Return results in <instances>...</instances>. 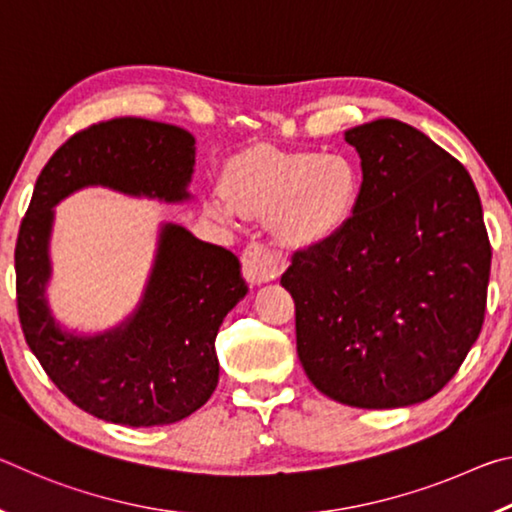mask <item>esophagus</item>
Here are the masks:
<instances>
[{
  "instance_id": "1",
  "label": "esophagus",
  "mask_w": 512,
  "mask_h": 512,
  "mask_svg": "<svg viewBox=\"0 0 512 512\" xmlns=\"http://www.w3.org/2000/svg\"><path fill=\"white\" fill-rule=\"evenodd\" d=\"M287 266V257L277 253L271 246L253 241L248 244L244 255H241V273H244L246 282L250 284H264L268 280H275L277 275Z\"/></svg>"
}]
</instances>
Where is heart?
Returning <instances> with one entry per match:
<instances>
[{
    "instance_id": "heart-1",
    "label": "heart",
    "mask_w": 512,
    "mask_h": 512,
    "mask_svg": "<svg viewBox=\"0 0 512 512\" xmlns=\"http://www.w3.org/2000/svg\"><path fill=\"white\" fill-rule=\"evenodd\" d=\"M361 178L339 153L259 151L241 158L228 176V201L212 210L271 216L284 244L316 246L339 232L359 201Z\"/></svg>"
}]
</instances>
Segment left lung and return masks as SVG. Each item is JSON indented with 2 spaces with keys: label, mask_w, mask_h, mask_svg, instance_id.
Returning <instances> with one entry per match:
<instances>
[{
  "label": "left lung",
  "mask_w": 512,
  "mask_h": 512,
  "mask_svg": "<svg viewBox=\"0 0 512 512\" xmlns=\"http://www.w3.org/2000/svg\"><path fill=\"white\" fill-rule=\"evenodd\" d=\"M363 183L348 223L293 255L298 357L320 393L397 409L443 391L479 339L490 239L470 173L418 128H350Z\"/></svg>",
  "instance_id": "obj_1"
}]
</instances>
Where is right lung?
<instances>
[{"label":"right lung","instance_id":"obj_1","mask_svg":"<svg viewBox=\"0 0 512 512\" xmlns=\"http://www.w3.org/2000/svg\"><path fill=\"white\" fill-rule=\"evenodd\" d=\"M192 171L194 137L183 128L115 117L74 133L36 180L15 244L17 316L58 391L94 418L153 427L201 409L219 381L216 332L248 287L230 250L167 223L131 320L99 336L67 334L45 300L51 207L85 185L183 201Z\"/></svg>","mask_w":512,"mask_h":512}]
</instances>
